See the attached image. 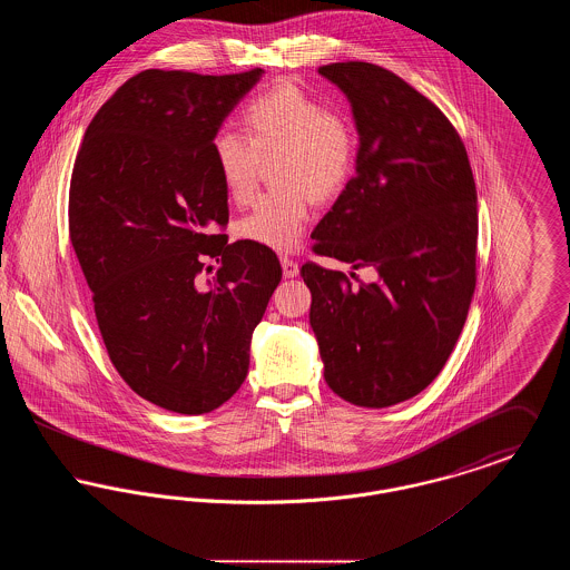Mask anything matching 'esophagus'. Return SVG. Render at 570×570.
Wrapping results in <instances>:
<instances>
[{
  "label": "esophagus",
  "instance_id": "esophagus-1",
  "mask_svg": "<svg viewBox=\"0 0 570 570\" xmlns=\"http://www.w3.org/2000/svg\"><path fill=\"white\" fill-rule=\"evenodd\" d=\"M282 272H284V277H297L298 265L291 258H282Z\"/></svg>",
  "mask_w": 570,
  "mask_h": 570
}]
</instances>
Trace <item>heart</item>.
I'll use <instances>...</instances> for the list:
<instances>
[{"instance_id": "heart-1", "label": "heart", "mask_w": 570, "mask_h": 570, "mask_svg": "<svg viewBox=\"0 0 570 570\" xmlns=\"http://www.w3.org/2000/svg\"><path fill=\"white\" fill-rule=\"evenodd\" d=\"M242 115L247 136L219 130L212 140L222 188L245 205L256 191L261 164L277 160L273 179L282 190L258 198L237 222V235L272 252H291L303 237L309 198L328 203L348 188L358 156L356 128L344 110L328 109L288 81L254 96Z\"/></svg>"}]
</instances>
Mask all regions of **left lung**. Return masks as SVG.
I'll list each match as a JSON object with an SVG mask.
<instances>
[{"mask_svg":"<svg viewBox=\"0 0 570 570\" xmlns=\"http://www.w3.org/2000/svg\"><path fill=\"white\" fill-rule=\"evenodd\" d=\"M351 100L356 175L314 230L316 254L376 282L301 267L333 393L386 407L419 395L453 353L476 286V186L458 130L404 79L365 61L321 66Z\"/></svg>","mask_w":570,"mask_h":570,"instance_id":"obj_1","label":"left lung"}]
</instances>
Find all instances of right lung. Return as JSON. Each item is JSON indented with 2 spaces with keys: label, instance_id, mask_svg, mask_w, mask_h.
<instances>
[{
  "label": "right lung",
  "instance_id": "right-lung-1",
  "mask_svg": "<svg viewBox=\"0 0 570 570\" xmlns=\"http://www.w3.org/2000/svg\"><path fill=\"white\" fill-rule=\"evenodd\" d=\"M261 75H136L87 126L72 170L70 242L110 363L170 412L205 414L237 393L282 279L272 249L216 233L228 194L212 140ZM214 257L220 269L205 287Z\"/></svg>",
  "mask_w": 570,
  "mask_h": 570
}]
</instances>
